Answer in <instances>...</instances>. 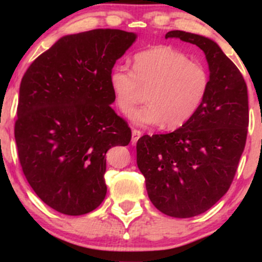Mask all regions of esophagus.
Instances as JSON below:
<instances>
[{
	"mask_svg": "<svg viewBox=\"0 0 262 262\" xmlns=\"http://www.w3.org/2000/svg\"><path fill=\"white\" fill-rule=\"evenodd\" d=\"M143 135L140 130H138V129H133L132 130V145H135L137 144V141L139 140V138Z\"/></svg>",
	"mask_w": 262,
	"mask_h": 262,
	"instance_id": "obj_1",
	"label": "esophagus"
}]
</instances>
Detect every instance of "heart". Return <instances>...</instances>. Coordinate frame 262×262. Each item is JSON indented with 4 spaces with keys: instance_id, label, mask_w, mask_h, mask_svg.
<instances>
[{
    "instance_id": "obj_1",
    "label": "heart",
    "mask_w": 262,
    "mask_h": 262,
    "mask_svg": "<svg viewBox=\"0 0 262 262\" xmlns=\"http://www.w3.org/2000/svg\"><path fill=\"white\" fill-rule=\"evenodd\" d=\"M110 85L122 113H130L147 91L148 104L130 114L137 125H185L202 106L209 89V75L186 54L158 45L137 53L133 70L118 65L110 74Z\"/></svg>"
}]
</instances>
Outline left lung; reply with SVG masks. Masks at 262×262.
I'll return each instance as SVG.
<instances>
[{
  "mask_svg": "<svg viewBox=\"0 0 262 262\" xmlns=\"http://www.w3.org/2000/svg\"><path fill=\"white\" fill-rule=\"evenodd\" d=\"M165 38L202 50L209 89L185 125L138 140L137 164L156 208L170 217L191 218L214 206L233 182L248 135V89L239 69L212 39L183 31Z\"/></svg>",
  "mask_w": 262,
  "mask_h": 262,
  "instance_id": "left-lung-1",
  "label": "left lung"
}]
</instances>
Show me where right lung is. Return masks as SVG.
<instances>
[{"mask_svg":"<svg viewBox=\"0 0 262 262\" xmlns=\"http://www.w3.org/2000/svg\"><path fill=\"white\" fill-rule=\"evenodd\" d=\"M135 39L121 29L65 35L20 82L14 124L20 166L37 196L62 214H86L103 202L106 152L130 141V128L111 107L110 74Z\"/></svg>","mask_w":262,"mask_h":262,"instance_id":"1","label":"right lung"}]
</instances>
